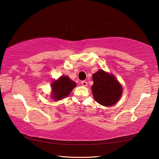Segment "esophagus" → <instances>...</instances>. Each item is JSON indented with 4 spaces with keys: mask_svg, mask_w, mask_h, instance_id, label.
<instances>
[{
    "mask_svg": "<svg viewBox=\"0 0 159 159\" xmlns=\"http://www.w3.org/2000/svg\"><path fill=\"white\" fill-rule=\"evenodd\" d=\"M81 85L83 86V87H86V86L88 85V83L85 81V80H83V81H81Z\"/></svg>",
    "mask_w": 159,
    "mask_h": 159,
    "instance_id": "34e87169",
    "label": "esophagus"
}]
</instances>
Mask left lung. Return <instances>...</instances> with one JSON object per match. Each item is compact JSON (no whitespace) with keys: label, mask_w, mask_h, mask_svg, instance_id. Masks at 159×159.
I'll return each instance as SVG.
<instances>
[{"label":"left lung","mask_w":159,"mask_h":159,"mask_svg":"<svg viewBox=\"0 0 159 159\" xmlns=\"http://www.w3.org/2000/svg\"><path fill=\"white\" fill-rule=\"evenodd\" d=\"M93 80L92 92L98 103L105 107L117 103L122 95L123 88L114 75L99 69L93 74Z\"/></svg>","instance_id":"obj_1"}]
</instances>
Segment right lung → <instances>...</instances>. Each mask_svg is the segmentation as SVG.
Here are the masks:
<instances>
[{
	"label": "right lung",
	"mask_w": 159,
	"mask_h": 159,
	"mask_svg": "<svg viewBox=\"0 0 159 159\" xmlns=\"http://www.w3.org/2000/svg\"><path fill=\"white\" fill-rule=\"evenodd\" d=\"M76 86V83L67 76H61L51 83L50 98L53 101H59L69 95Z\"/></svg>",
	"instance_id": "right-lung-1"
}]
</instances>
